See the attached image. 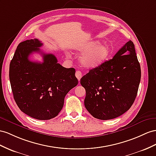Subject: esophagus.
Wrapping results in <instances>:
<instances>
[{
    "instance_id": "obj_1",
    "label": "esophagus",
    "mask_w": 156,
    "mask_h": 156,
    "mask_svg": "<svg viewBox=\"0 0 156 156\" xmlns=\"http://www.w3.org/2000/svg\"><path fill=\"white\" fill-rule=\"evenodd\" d=\"M76 78H78V80H80V78L82 76V74L80 70H77L76 72Z\"/></svg>"
}]
</instances>
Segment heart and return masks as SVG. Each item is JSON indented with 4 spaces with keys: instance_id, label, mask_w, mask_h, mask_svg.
<instances>
[{
    "instance_id": "heart-1",
    "label": "heart",
    "mask_w": 156,
    "mask_h": 156,
    "mask_svg": "<svg viewBox=\"0 0 156 156\" xmlns=\"http://www.w3.org/2000/svg\"><path fill=\"white\" fill-rule=\"evenodd\" d=\"M83 53L80 57L81 65L87 69L100 66L105 62L110 55V47L107 44H101L99 41H91L83 44L78 48Z\"/></svg>"
}]
</instances>
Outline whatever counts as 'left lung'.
<instances>
[{"label":"left lung","instance_id":"8db88e82","mask_svg":"<svg viewBox=\"0 0 156 156\" xmlns=\"http://www.w3.org/2000/svg\"><path fill=\"white\" fill-rule=\"evenodd\" d=\"M141 78L134 45L128 41L113 58L81 78L86 90L84 105L95 118L109 120L129 110L135 100Z\"/></svg>","mask_w":156,"mask_h":156}]
</instances>
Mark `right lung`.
Masks as SVG:
<instances>
[{"label":"right lung","instance_id":"right-lung-1","mask_svg":"<svg viewBox=\"0 0 156 156\" xmlns=\"http://www.w3.org/2000/svg\"><path fill=\"white\" fill-rule=\"evenodd\" d=\"M37 39L26 40L17 47L10 64L9 78L14 99L22 112L38 120L57 116L68 92L78 85L74 68L63 67L53 54L41 53ZM41 52L43 63L30 61Z\"/></svg>","mask_w":156,"mask_h":156}]
</instances>
